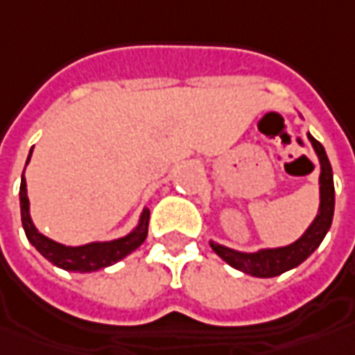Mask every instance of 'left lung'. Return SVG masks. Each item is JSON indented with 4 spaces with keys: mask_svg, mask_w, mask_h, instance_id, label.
<instances>
[{
    "mask_svg": "<svg viewBox=\"0 0 355 355\" xmlns=\"http://www.w3.org/2000/svg\"><path fill=\"white\" fill-rule=\"evenodd\" d=\"M311 141L315 153L319 156L321 164V175H319V212L309 224V228L305 230L304 236L295 239L294 243L284 245V248H272V249H259L255 253H243L236 251L226 245H220L210 241V248L218 257H222L230 266L238 268L241 272L257 278H272L295 268L302 265L307 257L311 255L315 249L321 245V241L327 236V232L332 224V214H334V182H332V168L329 162V156L324 153L322 145L307 133Z\"/></svg>",
    "mask_w": 355,
    "mask_h": 355,
    "instance_id": "left-lung-1",
    "label": "left lung"
}]
</instances>
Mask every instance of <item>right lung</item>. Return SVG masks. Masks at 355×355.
Segmentation results:
<instances>
[{
    "label": "right lung",
    "mask_w": 355,
    "mask_h": 355,
    "mask_svg": "<svg viewBox=\"0 0 355 355\" xmlns=\"http://www.w3.org/2000/svg\"><path fill=\"white\" fill-rule=\"evenodd\" d=\"M33 154V150H31ZM28 154V160H31ZM26 160V164H28ZM19 201H21V220H23L24 234L28 241L33 243L36 251L42 257H46L51 265L60 266L63 270H73V272H92V270H100L112 266L117 261H121L123 257L129 253H133L143 241L146 239L148 234V218L150 212L148 209H143L139 224L133 232H129L123 238L112 239V241H92L87 245H63L58 243L53 239L46 238L44 234H40L36 226L33 224L31 218V202H28V195H26V180L21 178V191H19Z\"/></svg>",
    "instance_id": "obj_1"
}]
</instances>
